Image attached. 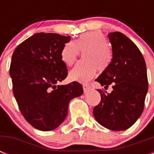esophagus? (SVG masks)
Returning a JSON list of instances; mask_svg holds the SVG:
<instances>
[{"instance_id":"1","label":"esophagus","mask_w":154,"mask_h":154,"mask_svg":"<svg viewBox=\"0 0 154 154\" xmlns=\"http://www.w3.org/2000/svg\"><path fill=\"white\" fill-rule=\"evenodd\" d=\"M82 86H83V89H84L85 93H86L89 89H91V85L88 83H84V84L82 85Z\"/></svg>"}]
</instances>
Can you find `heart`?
<instances>
[{"label": "heart", "mask_w": 154, "mask_h": 154, "mask_svg": "<svg viewBox=\"0 0 154 154\" xmlns=\"http://www.w3.org/2000/svg\"><path fill=\"white\" fill-rule=\"evenodd\" d=\"M105 36L99 31L83 33L74 42H69L63 46L60 58L65 65L72 66L77 60L80 52L84 53L85 60L81 61L69 72L72 80L87 82L96 74L97 69L103 71L109 66L112 53L108 48Z\"/></svg>", "instance_id": "1"}]
</instances>
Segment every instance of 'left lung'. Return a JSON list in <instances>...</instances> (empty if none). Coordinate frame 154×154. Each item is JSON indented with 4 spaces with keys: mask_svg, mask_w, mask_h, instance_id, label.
I'll use <instances>...</instances> for the list:
<instances>
[{
    "mask_svg": "<svg viewBox=\"0 0 154 154\" xmlns=\"http://www.w3.org/2000/svg\"><path fill=\"white\" fill-rule=\"evenodd\" d=\"M112 49V59L96 79L110 94L97 89L101 101L93 113L99 124L111 130L129 129L143 112L148 91L146 61L141 51L131 40L122 32L108 34Z\"/></svg>",
    "mask_w": 154,
    "mask_h": 154,
    "instance_id": "obj_1",
    "label": "left lung"
}]
</instances>
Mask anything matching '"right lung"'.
Returning a JSON list of instances; mask_svg holds the SVG:
<instances>
[{"mask_svg":"<svg viewBox=\"0 0 154 154\" xmlns=\"http://www.w3.org/2000/svg\"><path fill=\"white\" fill-rule=\"evenodd\" d=\"M70 37L35 33L20 43L12 56L9 74L13 95L25 119L32 126L49 131L65 119L69 101L83 94L82 84L56 85L68 75L60 58Z\"/></svg>","mask_w":154,"mask_h":154,"instance_id":"add662e5","label":"right lung"}]
</instances>
